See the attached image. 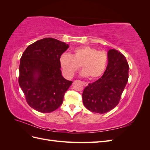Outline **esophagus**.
Wrapping results in <instances>:
<instances>
[{
    "instance_id": "1",
    "label": "esophagus",
    "mask_w": 150,
    "mask_h": 150,
    "mask_svg": "<svg viewBox=\"0 0 150 150\" xmlns=\"http://www.w3.org/2000/svg\"><path fill=\"white\" fill-rule=\"evenodd\" d=\"M83 85H84V86H88V83H86V82H83Z\"/></svg>"
}]
</instances>
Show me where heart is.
<instances>
[{"instance_id": "obj_1", "label": "heart", "mask_w": 150, "mask_h": 150, "mask_svg": "<svg viewBox=\"0 0 150 150\" xmlns=\"http://www.w3.org/2000/svg\"><path fill=\"white\" fill-rule=\"evenodd\" d=\"M59 64L63 75L67 79L72 78L81 66L83 69L81 75L88 76L93 80L104 74L108 64V56L104 51L85 46L76 48L72 55L62 54L59 58Z\"/></svg>"}]
</instances>
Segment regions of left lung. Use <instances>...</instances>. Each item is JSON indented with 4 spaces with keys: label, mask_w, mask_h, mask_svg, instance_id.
<instances>
[{
    "label": "left lung",
    "mask_w": 150,
    "mask_h": 150,
    "mask_svg": "<svg viewBox=\"0 0 150 150\" xmlns=\"http://www.w3.org/2000/svg\"><path fill=\"white\" fill-rule=\"evenodd\" d=\"M108 59L103 76L89 83L82 94L84 106L91 112L100 114L117 105L128 80L129 65L123 54L116 49H110Z\"/></svg>",
    "instance_id": "1"
}]
</instances>
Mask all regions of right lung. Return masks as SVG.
<instances>
[{"label":"right lung","mask_w":150,"mask_h":150,"mask_svg":"<svg viewBox=\"0 0 150 150\" xmlns=\"http://www.w3.org/2000/svg\"><path fill=\"white\" fill-rule=\"evenodd\" d=\"M69 44L53 38L38 40L27 47L21 58L19 84L34 110L51 112L59 107L72 82L63 78L59 58Z\"/></svg>","instance_id":"add662e5"}]
</instances>
